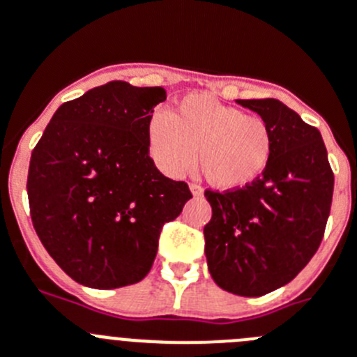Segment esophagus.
I'll return each instance as SVG.
<instances>
[{"mask_svg": "<svg viewBox=\"0 0 357 357\" xmlns=\"http://www.w3.org/2000/svg\"><path fill=\"white\" fill-rule=\"evenodd\" d=\"M189 189H191V192L195 196H202V195H204V188H202L200 184H195V182H191V184H189Z\"/></svg>", "mask_w": 357, "mask_h": 357, "instance_id": "34e87169", "label": "esophagus"}]
</instances>
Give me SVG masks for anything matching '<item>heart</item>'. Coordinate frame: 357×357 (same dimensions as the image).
Returning a JSON list of instances; mask_svg holds the SVG:
<instances>
[{
	"label": "heart",
	"mask_w": 357,
	"mask_h": 357,
	"mask_svg": "<svg viewBox=\"0 0 357 357\" xmlns=\"http://www.w3.org/2000/svg\"><path fill=\"white\" fill-rule=\"evenodd\" d=\"M146 132L153 161L166 175L189 172L198 150L202 172L219 189L255 182L273 155V134L260 116L208 93H189L176 104L175 113L153 111Z\"/></svg>",
	"instance_id": "b5f03b06"
}]
</instances>
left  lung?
Returning <instances> with one entry per match:
<instances>
[{
	"label": "left lung",
	"instance_id": "obj_1",
	"mask_svg": "<svg viewBox=\"0 0 357 357\" xmlns=\"http://www.w3.org/2000/svg\"><path fill=\"white\" fill-rule=\"evenodd\" d=\"M273 134V155L257 181L205 191L212 218L204 228L212 280L243 297L292 281L322 243L335 175L319 129L276 99L237 100Z\"/></svg>",
	"mask_w": 357,
	"mask_h": 357
}]
</instances>
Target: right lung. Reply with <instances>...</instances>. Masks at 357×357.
Returning a JSON list of instances; mask_svg holds the SVG:
<instances>
[{
    "instance_id": "obj_1",
    "label": "right lung",
    "mask_w": 357,
    "mask_h": 357,
    "mask_svg": "<svg viewBox=\"0 0 357 357\" xmlns=\"http://www.w3.org/2000/svg\"><path fill=\"white\" fill-rule=\"evenodd\" d=\"M161 86L111 81L63 102L31 152L29 214L40 243L74 281L91 289L138 283L159 235L192 198L149 155V120Z\"/></svg>"
}]
</instances>
